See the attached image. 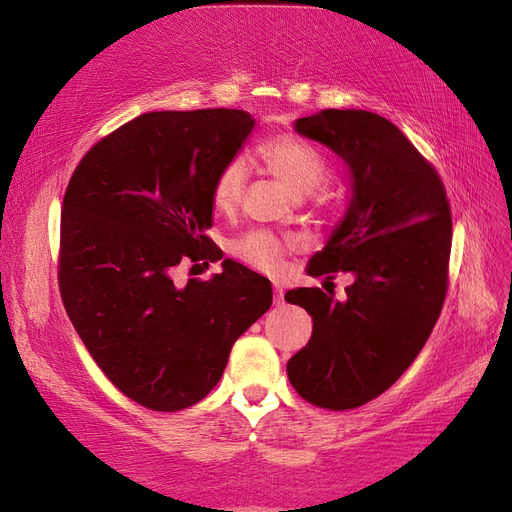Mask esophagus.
<instances>
[{
  "mask_svg": "<svg viewBox=\"0 0 512 512\" xmlns=\"http://www.w3.org/2000/svg\"><path fill=\"white\" fill-rule=\"evenodd\" d=\"M283 285H279V283H274V303L277 305H281L283 303Z\"/></svg>",
  "mask_w": 512,
  "mask_h": 512,
  "instance_id": "esophagus-1",
  "label": "esophagus"
}]
</instances>
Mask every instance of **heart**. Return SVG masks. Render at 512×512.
Instances as JSON below:
<instances>
[{
	"mask_svg": "<svg viewBox=\"0 0 512 512\" xmlns=\"http://www.w3.org/2000/svg\"><path fill=\"white\" fill-rule=\"evenodd\" d=\"M259 160L270 170L281 186L294 196H309L316 192L326 179L324 157L309 147L307 142L294 136L268 138L257 147ZM246 186V166L242 160H231L220 168L212 188V203L222 214L238 207ZM287 240L270 231H251L231 244L233 255L244 264L264 272L281 268Z\"/></svg>",
	"mask_w": 512,
	"mask_h": 512,
	"instance_id": "b5f03b06",
	"label": "heart"
}]
</instances>
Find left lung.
I'll list each match as a JSON object with an SVG mask.
<instances>
[{"label": "left lung", "mask_w": 512, "mask_h": 512, "mask_svg": "<svg viewBox=\"0 0 512 512\" xmlns=\"http://www.w3.org/2000/svg\"><path fill=\"white\" fill-rule=\"evenodd\" d=\"M348 168L350 201L309 277L350 272L346 298L298 287L313 333L287 361L307 402L344 411L387 391L424 348L448 290L452 216L445 188L391 121L368 110H322L294 123Z\"/></svg>", "instance_id": "1"}]
</instances>
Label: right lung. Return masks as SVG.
<instances>
[{
    "label": "right lung",
    "mask_w": 512,
    "mask_h": 512,
    "mask_svg": "<svg viewBox=\"0 0 512 512\" xmlns=\"http://www.w3.org/2000/svg\"><path fill=\"white\" fill-rule=\"evenodd\" d=\"M253 127L227 108L140 114L82 157L64 192V309L101 372L147 409L203 400L272 305L270 281L233 259L209 281L173 279L186 261L222 259L205 235L212 188Z\"/></svg>",
    "instance_id": "obj_1"
}]
</instances>
